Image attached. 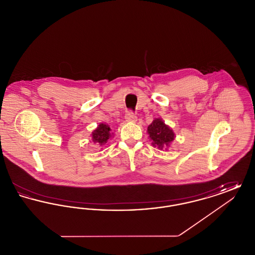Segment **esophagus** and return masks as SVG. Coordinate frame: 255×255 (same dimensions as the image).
<instances>
[{"mask_svg":"<svg viewBox=\"0 0 255 255\" xmlns=\"http://www.w3.org/2000/svg\"><path fill=\"white\" fill-rule=\"evenodd\" d=\"M125 120H126V122H135L137 121V118H136V116H135L134 114H133L132 112H129V113L126 114Z\"/></svg>","mask_w":255,"mask_h":255,"instance_id":"esophagus-1","label":"esophagus"}]
</instances>
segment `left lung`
<instances>
[{
  "label": "left lung",
  "instance_id": "1",
  "mask_svg": "<svg viewBox=\"0 0 255 255\" xmlns=\"http://www.w3.org/2000/svg\"><path fill=\"white\" fill-rule=\"evenodd\" d=\"M147 133L152 145L162 151H166L176 137L173 130L159 118L155 119L148 126Z\"/></svg>",
  "mask_w": 255,
  "mask_h": 255
}]
</instances>
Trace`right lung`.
I'll return each mask as SVG.
<instances>
[{
    "label": "right lung",
    "mask_w": 255,
    "mask_h": 255,
    "mask_svg": "<svg viewBox=\"0 0 255 255\" xmlns=\"http://www.w3.org/2000/svg\"><path fill=\"white\" fill-rule=\"evenodd\" d=\"M111 131L112 130L108 124L99 123L97 125V128L92 132L93 141L101 147L105 145L110 138H112L114 135V133H112Z\"/></svg>",
    "instance_id": "add662e5"
}]
</instances>
